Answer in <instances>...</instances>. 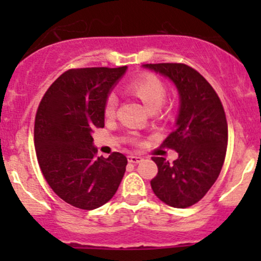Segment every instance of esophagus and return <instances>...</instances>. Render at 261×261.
<instances>
[{"instance_id":"34e87169","label":"esophagus","mask_w":261,"mask_h":261,"mask_svg":"<svg viewBox=\"0 0 261 261\" xmlns=\"http://www.w3.org/2000/svg\"><path fill=\"white\" fill-rule=\"evenodd\" d=\"M144 158L138 156V155H128V163H134V164H138V163L143 162Z\"/></svg>"}]
</instances>
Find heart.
<instances>
[{
	"mask_svg": "<svg viewBox=\"0 0 261 261\" xmlns=\"http://www.w3.org/2000/svg\"><path fill=\"white\" fill-rule=\"evenodd\" d=\"M128 89L134 94H136L144 102L147 110L151 112L156 111L163 106L165 101V96H167V88H165L164 83L152 74H146L134 80L128 84ZM116 107H117V97H116V94H107L103 105L105 116L112 117L116 112ZM133 141H136V139H133Z\"/></svg>",
	"mask_w": 261,
	"mask_h": 261,
	"instance_id": "obj_1",
	"label": "heart"
}]
</instances>
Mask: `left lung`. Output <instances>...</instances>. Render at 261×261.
Wrapping results in <instances>:
<instances>
[{"label": "left lung", "instance_id": "1", "mask_svg": "<svg viewBox=\"0 0 261 261\" xmlns=\"http://www.w3.org/2000/svg\"><path fill=\"white\" fill-rule=\"evenodd\" d=\"M165 75L180 97L177 128L162 146L175 150L178 159L152 156L158 174L150 181L155 196L175 208L201 201L217 180L227 150V121L220 97L196 69L183 63L144 64Z\"/></svg>", "mask_w": 261, "mask_h": 261}]
</instances>
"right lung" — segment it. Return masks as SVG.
I'll use <instances>...</instances> for the list:
<instances>
[{
    "mask_svg": "<svg viewBox=\"0 0 261 261\" xmlns=\"http://www.w3.org/2000/svg\"><path fill=\"white\" fill-rule=\"evenodd\" d=\"M126 69H69L39 103L34 127L38 163L55 194L77 208L89 211L107 203L125 174L123 154L96 156L92 131L105 126V99Z\"/></svg>",
    "mask_w": 261,
    "mask_h": 261,
    "instance_id": "obj_1",
    "label": "right lung"
}]
</instances>
